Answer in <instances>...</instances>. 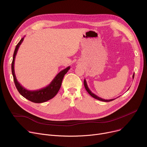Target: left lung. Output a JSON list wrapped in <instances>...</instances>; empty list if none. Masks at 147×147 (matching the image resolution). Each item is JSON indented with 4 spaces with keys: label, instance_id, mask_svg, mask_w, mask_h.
<instances>
[{
    "label": "left lung",
    "instance_id": "8db88e82",
    "mask_svg": "<svg viewBox=\"0 0 147 147\" xmlns=\"http://www.w3.org/2000/svg\"><path fill=\"white\" fill-rule=\"evenodd\" d=\"M134 73L133 75V79H134ZM84 87H85V88H86V90L88 92V94H89L91 96H92L94 98H95V99H98V100H101V101H103V102H110V101L113 100L114 99H116V98H115V99H102V98L99 97L98 96L96 95L95 94H94V93H92V92L91 91V90L89 89V88H88V86H87V81H86V79H84ZM128 90H129V89H128ZM117 98H118V97H117Z\"/></svg>",
    "mask_w": 147,
    "mask_h": 147
}]
</instances>
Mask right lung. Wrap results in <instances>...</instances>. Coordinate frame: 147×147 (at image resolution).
Listing matches in <instances>:
<instances>
[{"label": "right lung", "instance_id": "obj_1", "mask_svg": "<svg viewBox=\"0 0 147 147\" xmlns=\"http://www.w3.org/2000/svg\"><path fill=\"white\" fill-rule=\"evenodd\" d=\"M23 40L24 37L20 40L18 44L16 45L13 57V61L11 63V71L15 86L19 93L27 99L34 103H43L51 99L57 94L61 87L63 78L65 75L69 70L70 67V66H69L64 70L60 71L56 76V77L53 78V80L51 81L49 84L43 88L34 91H30L26 89L18 82L14 73V61L16 56L17 55V51L20 45L23 42Z\"/></svg>", "mask_w": 147, "mask_h": 147}]
</instances>
